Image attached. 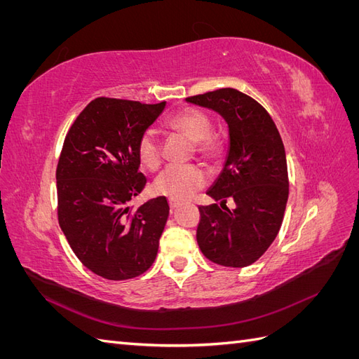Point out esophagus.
Instances as JSON below:
<instances>
[{
  "label": "esophagus",
  "mask_w": 359,
  "mask_h": 359,
  "mask_svg": "<svg viewBox=\"0 0 359 359\" xmlns=\"http://www.w3.org/2000/svg\"><path fill=\"white\" fill-rule=\"evenodd\" d=\"M178 205H180V202H178V201H175V199H169V206H170V210H175Z\"/></svg>",
  "instance_id": "34e87169"
}]
</instances>
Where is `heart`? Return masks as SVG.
I'll return each mask as SVG.
<instances>
[{
    "instance_id": "obj_1",
    "label": "heart",
    "mask_w": 359,
    "mask_h": 359,
    "mask_svg": "<svg viewBox=\"0 0 359 359\" xmlns=\"http://www.w3.org/2000/svg\"><path fill=\"white\" fill-rule=\"evenodd\" d=\"M168 127L181 132L196 142L198 153L203 157H215L220 153L219 137L211 135V119L196 107H186L172 114ZM136 153L140 165L149 170H156L161 163V140L154 128H147L139 136ZM210 181V173L199 165H169L154 180L153 190L160 196L182 201L191 198Z\"/></svg>"
}]
</instances>
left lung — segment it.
I'll list each match as a JSON object with an SVG mask.
<instances>
[{
    "instance_id": "obj_1",
    "label": "left lung",
    "mask_w": 359,
    "mask_h": 359,
    "mask_svg": "<svg viewBox=\"0 0 359 359\" xmlns=\"http://www.w3.org/2000/svg\"><path fill=\"white\" fill-rule=\"evenodd\" d=\"M220 114L229 127L224 168L206 191L220 203L199 206L196 240L206 259L223 266L252 265L273 244L289 196L283 140L273 118L252 97L222 88L187 97ZM235 203L233 210L225 206Z\"/></svg>"
}]
</instances>
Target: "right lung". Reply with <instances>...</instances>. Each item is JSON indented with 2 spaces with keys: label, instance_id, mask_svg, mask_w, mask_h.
Instances as JSON below:
<instances>
[{
  "label": "right lung",
  "instance_id": "right-lung-1",
  "mask_svg": "<svg viewBox=\"0 0 359 359\" xmlns=\"http://www.w3.org/2000/svg\"><path fill=\"white\" fill-rule=\"evenodd\" d=\"M99 97L74 119L57 166L58 222L81 262L107 280L133 278L153 265L169 215L165 196L136 211L144 190L136 144L165 109Z\"/></svg>",
  "mask_w": 359,
  "mask_h": 359
}]
</instances>
